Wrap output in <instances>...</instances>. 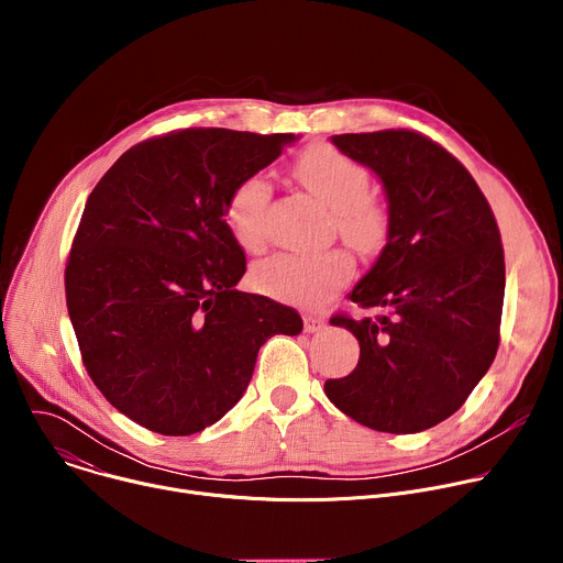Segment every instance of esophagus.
Masks as SVG:
<instances>
[{"label":"esophagus","mask_w":563,"mask_h":563,"mask_svg":"<svg viewBox=\"0 0 563 563\" xmlns=\"http://www.w3.org/2000/svg\"><path fill=\"white\" fill-rule=\"evenodd\" d=\"M302 323H305V332L307 334H316L325 328V318L323 316H316V313H305L302 316Z\"/></svg>","instance_id":"esophagus-1"}]
</instances>
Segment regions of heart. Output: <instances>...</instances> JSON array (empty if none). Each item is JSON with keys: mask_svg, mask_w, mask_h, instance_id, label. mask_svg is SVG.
<instances>
[{"mask_svg": "<svg viewBox=\"0 0 563 563\" xmlns=\"http://www.w3.org/2000/svg\"><path fill=\"white\" fill-rule=\"evenodd\" d=\"M300 185L328 205L334 213L339 233L358 252H374L387 233L385 209L367 196L369 176L361 163L343 151L318 144L302 153L296 165ZM272 200V185L263 174L245 176L231 189L224 207V220L235 243L247 250H261L265 240V218ZM354 274V263L345 252L323 254H278L254 269V283L261 291L291 300L316 302Z\"/></svg>", "mask_w": 563, "mask_h": 563, "instance_id": "1", "label": "heart"}]
</instances>
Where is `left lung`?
Instances as JSON below:
<instances>
[{
    "label": "left lung",
    "instance_id": "1",
    "mask_svg": "<svg viewBox=\"0 0 563 563\" xmlns=\"http://www.w3.org/2000/svg\"><path fill=\"white\" fill-rule=\"evenodd\" d=\"M372 169L387 198V243L347 298L380 311L350 330L361 358L325 380L350 419L415 434L452 417L499 347L506 265L495 213L459 159L430 137L389 129L332 135Z\"/></svg>",
    "mask_w": 563,
    "mask_h": 563
}]
</instances>
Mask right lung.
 <instances>
[{
  "label": "right lung",
  "mask_w": 563,
  "mask_h": 563,
  "mask_svg": "<svg viewBox=\"0 0 563 563\" xmlns=\"http://www.w3.org/2000/svg\"><path fill=\"white\" fill-rule=\"evenodd\" d=\"M298 137L185 129L131 146L91 191L64 287L85 367L137 426L196 434L243 398L258 350L296 309L238 291L245 252L224 207Z\"/></svg>",
  "instance_id": "add662e5"
}]
</instances>
